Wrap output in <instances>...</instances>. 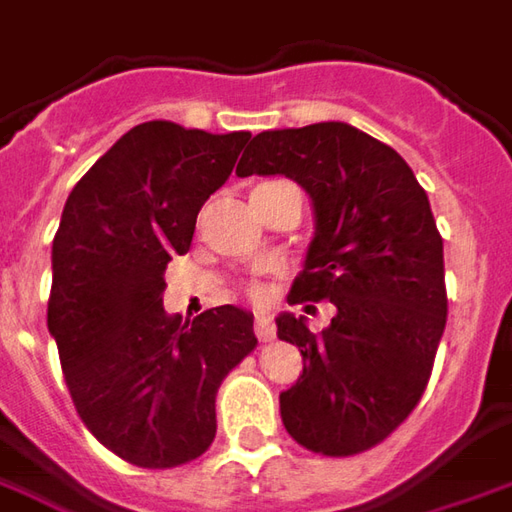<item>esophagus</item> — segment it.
Instances as JSON below:
<instances>
[{"mask_svg": "<svg viewBox=\"0 0 512 512\" xmlns=\"http://www.w3.org/2000/svg\"><path fill=\"white\" fill-rule=\"evenodd\" d=\"M255 333H257V339H260V342H271V339H274V325H271L266 316L257 314Z\"/></svg>", "mask_w": 512, "mask_h": 512, "instance_id": "34e87169", "label": "esophagus"}]
</instances>
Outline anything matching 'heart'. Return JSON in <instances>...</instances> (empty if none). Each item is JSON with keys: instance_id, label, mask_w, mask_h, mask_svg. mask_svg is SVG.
Masks as SVG:
<instances>
[{"instance_id": "obj_1", "label": "heart", "mask_w": 512, "mask_h": 512, "mask_svg": "<svg viewBox=\"0 0 512 512\" xmlns=\"http://www.w3.org/2000/svg\"><path fill=\"white\" fill-rule=\"evenodd\" d=\"M246 297H249V300H263L266 294H263V288H257V285H249V288H246Z\"/></svg>"}]
</instances>
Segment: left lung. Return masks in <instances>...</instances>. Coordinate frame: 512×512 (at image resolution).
I'll use <instances>...</instances> for the list:
<instances>
[{"label": "left lung", "instance_id": "obj_1", "mask_svg": "<svg viewBox=\"0 0 512 512\" xmlns=\"http://www.w3.org/2000/svg\"><path fill=\"white\" fill-rule=\"evenodd\" d=\"M252 173H283L314 201L316 235L288 302L336 305L319 333L305 316L277 319V336L305 361L280 395L283 426L314 454L353 457L412 415L446 330L429 196L398 151L347 123L257 134L238 162V176Z\"/></svg>", "mask_w": 512, "mask_h": 512}]
</instances>
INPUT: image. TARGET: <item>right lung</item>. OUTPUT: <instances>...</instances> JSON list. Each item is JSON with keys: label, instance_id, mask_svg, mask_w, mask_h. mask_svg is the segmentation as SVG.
<instances>
[{"label": "right lung", "instance_id": "1", "mask_svg": "<svg viewBox=\"0 0 512 512\" xmlns=\"http://www.w3.org/2000/svg\"><path fill=\"white\" fill-rule=\"evenodd\" d=\"M249 137L134 125L64 204L47 328L83 426L139 468L187 465L212 446L218 387L257 347L252 316L235 305L193 322L162 308V274L190 249L201 204Z\"/></svg>", "mask_w": 512, "mask_h": 512}]
</instances>
